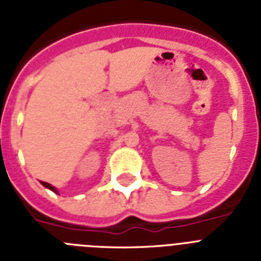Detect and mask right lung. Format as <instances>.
I'll list each match as a JSON object with an SVG mask.
<instances>
[{
	"label": "right lung",
	"instance_id": "add662e5",
	"mask_svg": "<svg viewBox=\"0 0 261 261\" xmlns=\"http://www.w3.org/2000/svg\"><path fill=\"white\" fill-rule=\"evenodd\" d=\"M41 184H43V186H44L45 188H48V190L53 191V192H55V193H57V195H60V193H59V191H57L56 188H55V187H52V186H50L49 183H45V181H41Z\"/></svg>",
	"mask_w": 261,
	"mask_h": 261
}]
</instances>
